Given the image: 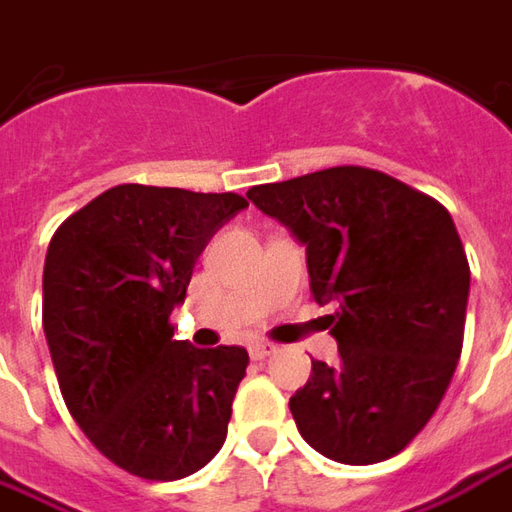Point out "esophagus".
<instances>
[{"label": "esophagus", "mask_w": 512, "mask_h": 512, "mask_svg": "<svg viewBox=\"0 0 512 512\" xmlns=\"http://www.w3.org/2000/svg\"><path fill=\"white\" fill-rule=\"evenodd\" d=\"M270 354H276V345H273V343H253V345H250V357H253V359H267Z\"/></svg>", "instance_id": "34e87169"}]
</instances>
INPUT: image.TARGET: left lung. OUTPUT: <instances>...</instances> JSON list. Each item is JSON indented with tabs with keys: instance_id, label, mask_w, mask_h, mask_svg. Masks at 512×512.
<instances>
[{
	"instance_id": "1",
	"label": "left lung",
	"mask_w": 512,
	"mask_h": 512,
	"mask_svg": "<svg viewBox=\"0 0 512 512\" xmlns=\"http://www.w3.org/2000/svg\"><path fill=\"white\" fill-rule=\"evenodd\" d=\"M306 248L312 295L334 303L340 362L315 359L290 398L301 438L345 465L382 463L435 415L463 351L471 270L438 200L365 167L248 192Z\"/></svg>"
}]
</instances>
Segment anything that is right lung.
<instances>
[{
    "mask_svg": "<svg viewBox=\"0 0 512 512\" xmlns=\"http://www.w3.org/2000/svg\"><path fill=\"white\" fill-rule=\"evenodd\" d=\"M242 209L248 200L234 192L122 183L49 242L44 334L63 401L133 477H189L225 443L248 351L172 340L169 315L197 256Z\"/></svg>",
    "mask_w": 512,
    "mask_h": 512,
    "instance_id": "add662e5",
    "label": "right lung"
}]
</instances>
